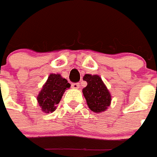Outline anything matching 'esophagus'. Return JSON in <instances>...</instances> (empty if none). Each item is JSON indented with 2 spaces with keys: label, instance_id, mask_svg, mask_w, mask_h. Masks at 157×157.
<instances>
[{
  "label": "esophagus",
  "instance_id": "1",
  "mask_svg": "<svg viewBox=\"0 0 157 157\" xmlns=\"http://www.w3.org/2000/svg\"><path fill=\"white\" fill-rule=\"evenodd\" d=\"M72 88L74 89H78L80 88V84L79 83H72Z\"/></svg>",
  "mask_w": 157,
  "mask_h": 157
}]
</instances>
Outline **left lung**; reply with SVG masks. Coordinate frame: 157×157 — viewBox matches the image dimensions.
<instances>
[{"mask_svg":"<svg viewBox=\"0 0 157 157\" xmlns=\"http://www.w3.org/2000/svg\"><path fill=\"white\" fill-rule=\"evenodd\" d=\"M83 80L87 86L82 90L89 109L96 113L106 111L112 101L111 93L98 75L85 74Z\"/></svg>","mask_w":157,"mask_h":157,"instance_id":"left-lung-1","label":"left lung"}]
</instances>
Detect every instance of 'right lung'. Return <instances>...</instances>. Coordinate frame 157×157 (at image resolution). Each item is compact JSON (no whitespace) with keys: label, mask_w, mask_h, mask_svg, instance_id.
<instances>
[{"label":"right lung","mask_w":157,"mask_h":157,"mask_svg":"<svg viewBox=\"0 0 157 157\" xmlns=\"http://www.w3.org/2000/svg\"><path fill=\"white\" fill-rule=\"evenodd\" d=\"M70 86L68 81L63 78L60 74L51 73L36 97L42 112L49 113L55 111L56 105L60 103L64 93Z\"/></svg>","instance_id":"obj_1"}]
</instances>
